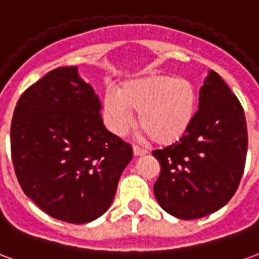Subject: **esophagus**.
I'll use <instances>...</instances> for the list:
<instances>
[{"label": "esophagus", "mask_w": 259, "mask_h": 259, "mask_svg": "<svg viewBox=\"0 0 259 259\" xmlns=\"http://www.w3.org/2000/svg\"><path fill=\"white\" fill-rule=\"evenodd\" d=\"M133 152H135L136 156H141V155H145L148 151L144 148H141V147H139V145H135L133 147Z\"/></svg>", "instance_id": "obj_1"}]
</instances>
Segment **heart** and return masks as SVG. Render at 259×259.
Here are the masks:
<instances>
[{
  "label": "heart",
  "instance_id": "b5f03b06",
  "mask_svg": "<svg viewBox=\"0 0 259 259\" xmlns=\"http://www.w3.org/2000/svg\"><path fill=\"white\" fill-rule=\"evenodd\" d=\"M198 93L184 76H141L122 83L118 93L108 92L103 100L105 122L115 135H124L135 123L158 144H171L181 139L196 114Z\"/></svg>",
  "mask_w": 259,
  "mask_h": 259
}]
</instances>
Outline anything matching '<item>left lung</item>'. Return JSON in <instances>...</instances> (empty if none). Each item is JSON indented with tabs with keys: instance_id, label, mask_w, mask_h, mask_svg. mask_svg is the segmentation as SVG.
<instances>
[{
	"instance_id": "obj_1",
	"label": "left lung",
	"mask_w": 259,
	"mask_h": 259,
	"mask_svg": "<svg viewBox=\"0 0 259 259\" xmlns=\"http://www.w3.org/2000/svg\"><path fill=\"white\" fill-rule=\"evenodd\" d=\"M247 144L242 104L211 70L188 132L174 144L152 151L160 164L154 185L159 206L181 220L206 217L224 207L242 180Z\"/></svg>"
}]
</instances>
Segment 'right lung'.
<instances>
[{"instance_id":"1","label":"right lung","mask_w":259,"mask_h":259,"mask_svg":"<svg viewBox=\"0 0 259 259\" xmlns=\"http://www.w3.org/2000/svg\"><path fill=\"white\" fill-rule=\"evenodd\" d=\"M101 103L76 67H59L28 88L11 124L23 192L51 217L86 224L103 215L133 148L105 129Z\"/></svg>"}]
</instances>
